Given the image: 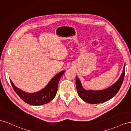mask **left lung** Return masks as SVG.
Wrapping results in <instances>:
<instances>
[{
	"label": "left lung",
	"mask_w": 131,
	"mask_h": 131,
	"mask_svg": "<svg viewBox=\"0 0 131 131\" xmlns=\"http://www.w3.org/2000/svg\"><path fill=\"white\" fill-rule=\"evenodd\" d=\"M125 74V65L124 70L118 81L105 90L102 91H87L82 87L80 80L76 77V85L78 95L84 102L91 104L102 103L111 99L117 94L124 80Z\"/></svg>",
	"instance_id": "left-lung-1"
}]
</instances>
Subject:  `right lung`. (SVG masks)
<instances>
[{"label":"right lung","instance_id":"right-lung-1","mask_svg":"<svg viewBox=\"0 0 131 131\" xmlns=\"http://www.w3.org/2000/svg\"><path fill=\"white\" fill-rule=\"evenodd\" d=\"M65 72V71L60 72L52 78L47 86L42 90L34 93H28L21 90L15 85L10 81L12 87L17 95L24 102L32 105H40L47 104L53 99L58 91V83L60 79Z\"/></svg>","mask_w":131,"mask_h":131}]
</instances>
